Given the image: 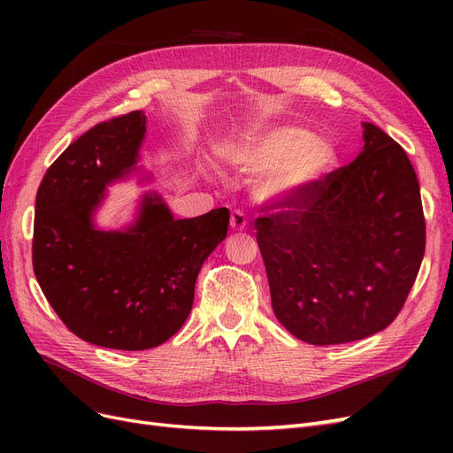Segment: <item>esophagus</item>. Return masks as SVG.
<instances>
[{
    "instance_id": "obj_1",
    "label": "esophagus",
    "mask_w": 453,
    "mask_h": 453,
    "mask_svg": "<svg viewBox=\"0 0 453 453\" xmlns=\"http://www.w3.org/2000/svg\"><path fill=\"white\" fill-rule=\"evenodd\" d=\"M230 226L234 228V230H245V228H248V217H245V213L240 211V210L232 211V215H230Z\"/></svg>"
}]
</instances>
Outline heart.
I'll use <instances>...</instances> for the list:
<instances>
[{"label":"heart","mask_w":453,"mask_h":453,"mask_svg":"<svg viewBox=\"0 0 453 453\" xmlns=\"http://www.w3.org/2000/svg\"><path fill=\"white\" fill-rule=\"evenodd\" d=\"M234 158L243 170L266 172L258 185L265 198L291 202L325 172L331 149L300 128H276L243 143Z\"/></svg>","instance_id":"heart-1"}]
</instances>
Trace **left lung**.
Wrapping results in <instances>:
<instances>
[{
  "label": "left lung",
  "instance_id": "8db88e82",
  "mask_svg": "<svg viewBox=\"0 0 453 453\" xmlns=\"http://www.w3.org/2000/svg\"><path fill=\"white\" fill-rule=\"evenodd\" d=\"M348 166L255 219L272 308L313 346L346 344L389 326L425 253V217L406 150L372 122Z\"/></svg>",
  "mask_w": 453,
  "mask_h": 453
}]
</instances>
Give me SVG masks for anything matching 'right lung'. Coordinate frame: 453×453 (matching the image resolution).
I'll return each mask as SVG.
<instances>
[{
  "mask_svg": "<svg viewBox=\"0 0 453 453\" xmlns=\"http://www.w3.org/2000/svg\"><path fill=\"white\" fill-rule=\"evenodd\" d=\"M147 119L130 111L98 122L50 164L35 196L32 263L62 323L90 344L142 351L183 326L203 260L226 238L230 213L173 219L147 195L127 232H104L92 211L105 185L132 170Z\"/></svg>",
  "mask_w": 453,
  "mask_h": 453,
  "instance_id": "1",
  "label": "right lung"
}]
</instances>
